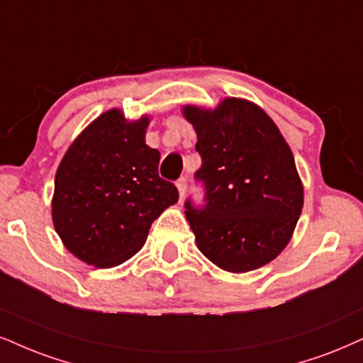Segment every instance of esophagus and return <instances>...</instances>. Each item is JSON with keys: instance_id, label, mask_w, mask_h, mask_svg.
<instances>
[{"instance_id": "34e87169", "label": "esophagus", "mask_w": 363, "mask_h": 363, "mask_svg": "<svg viewBox=\"0 0 363 363\" xmlns=\"http://www.w3.org/2000/svg\"><path fill=\"white\" fill-rule=\"evenodd\" d=\"M177 189H178V194H180V199H183L186 194V189H189V183H186V178H180V180L177 182Z\"/></svg>"}]
</instances>
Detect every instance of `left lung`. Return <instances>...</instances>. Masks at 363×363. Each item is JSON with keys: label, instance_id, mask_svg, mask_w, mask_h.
Listing matches in <instances>:
<instances>
[{"label": "left lung", "instance_id": "left-lung-1", "mask_svg": "<svg viewBox=\"0 0 363 363\" xmlns=\"http://www.w3.org/2000/svg\"><path fill=\"white\" fill-rule=\"evenodd\" d=\"M194 124L205 203L185 216L205 257L229 272L271 262L288 245L303 208L291 147L261 107L227 97L216 109L183 107Z\"/></svg>", "mask_w": 363, "mask_h": 363}]
</instances>
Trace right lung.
I'll return each instance as SVG.
<instances>
[{
    "mask_svg": "<svg viewBox=\"0 0 363 363\" xmlns=\"http://www.w3.org/2000/svg\"><path fill=\"white\" fill-rule=\"evenodd\" d=\"M150 118L111 109L79 134L55 174L52 218L62 242L80 261L114 267L146 242L151 223L178 202L158 174L160 151L146 145Z\"/></svg>",
    "mask_w": 363,
    "mask_h": 363,
    "instance_id": "obj_1",
    "label": "right lung"
}]
</instances>
